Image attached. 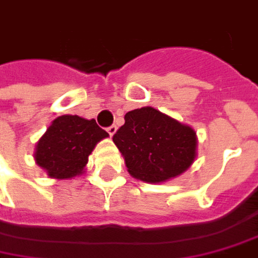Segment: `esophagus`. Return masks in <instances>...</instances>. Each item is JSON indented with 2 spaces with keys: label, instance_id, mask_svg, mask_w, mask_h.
<instances>
[{
  "label": "esophagus",
  "instance_id": "1",
  "mask_svg": "<svg viewBox=\"0 0 258 258\" xmlns=\"http://www.w3.org/2000/svg\"><path fill=\"white\" fill-rule=\"evenodd\" d=\"M116 131H117V127H116V125H114V124H113V125H110V127L107 128V133H109V134H110L111 137L116 134Z\"/></svg>",
  "mask_w": 258,
  "mask_h": 258
}]
</instances>
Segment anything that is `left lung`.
<instances>
[{
  "label": "left lung",
  "mask_w": 258,
  "mask_h": 258,
  "mask_svg": "<svg viewBox=\"0 0 258 258\" xmlns=\"http://www.w3.org/2000/svg\"><path fill=\"white\" fill-rule=\"evenodd\" d=\"M113 135L128 173L147 183H160L184 173L196 159V131L154 107H141L124 116Z\"/></svg>",
  "instance_id": "1"
}]
</instances>
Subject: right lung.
<instances>
[{
	"label": "right lung",
	"mask_w": 258,
	"mask_h": 258,
	"mask_svg": "<svg viewBox=\"0 0 258 258\" xmlns=\"http://www.w3.org/2000/svg\"><path fill=\"white\" fill-rule=\"evenodd\" d=\"M107 137L93 118L71 114L57 117L36 144V163L51 179H73L85 172L92 151Z\"/></svg>",
	"instance_id": "obj_1"
}]
</instances>
